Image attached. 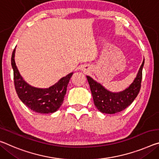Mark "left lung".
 <instances>
[{
  "label": "left lung",
  "mask_w": 159,
  "mask_h": 159,
  "mask_svg": "<svg viewBox=\"0 0 159 159\" xmlns=\"http://www.w3.org/2000/svg\"><path fill=\"white\" fill-rule=\"evenodd\" d=\"M143 64L144 59L133 82L127 89L120 92L110 91L100 83L93 80L89 75H87L93 102L100 112L105 114H115L122 111L132 104L140 90Z\"/></svg>",
  "instance_id": "1"
}]
</instances>
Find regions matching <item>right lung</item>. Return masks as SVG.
<instances>
[{
    "mask_svg": "<svg viewBox=\"0 0 159 159\" xmlns=\"http://www.w3.org/2000/svg\"><path fill=\"white\" fill-rule=\"evenodd\" d=\"M15 54L16 48L12 54L11 65L13 70L15 87L21 101L30 110L37 113L48 114L57 111L64 102L67 85L73 72L47 89L32 86L25 81L20 74L15 61Z\"/></svg>",
    "mask_w": 159,
    "mask_h": 159,
    "instance_id": "obj_1",
    "label": "right lung"
}]
</instances>
